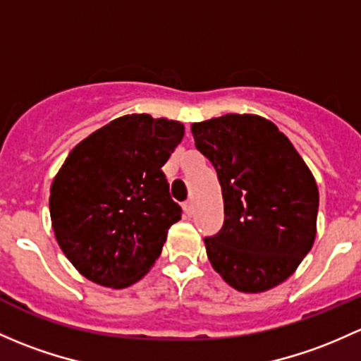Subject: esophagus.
<instances>
[{
    "label": "esophagus",
    "instance_id": "esophagus-1",
    "mask_svg": "<svg viewBox=\"0 0 361 361\" xmlns=\"http://www.w3.org/2000/svg\"><path fill=\"white\" fill-rule=\"evenodd\" d=\"M183 209H185V212H187L188 216L192 214V212H193V200L192 199L185 200V202H183Z\"/></svg>",
    "mask_w": 361,
    "mask_h": 361
}]
</instances>
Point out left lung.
Returning a JSON list of instances; mask_svg holds the SVG:
<instances>
[{
    "label": "left lung",
    "mask_w": 361,
    "mask_h": 361,
    "mask_svg": "<svg viewBox=\"0 0 361 361\" xmlns=\"http://www.w3.org/2000/svg\"><path fill=\"white\" fill-rule=\"evenodd\" d=\"M195 147L221 185L225 221L204 238L212 268L240 292L287 280L317 235L314 178L279 128L252 114L192 124Z\"/></svg>",
    "instance_id": "obj_1"
}]
</instances>
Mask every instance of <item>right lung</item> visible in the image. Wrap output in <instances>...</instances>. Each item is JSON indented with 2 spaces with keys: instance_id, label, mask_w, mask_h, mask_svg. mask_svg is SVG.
<instances>
[{
  "instance_id": "1",
  "label": "right lung",
  "mask_w": 361,
  "mask_h": 361,
  "mask_svg": "<svg viewBox=\"0 0 361 361\" xmlns=\"http://www.w3.org/2000/svg\"><path fill=\"white\" fill-rule=\"evenodd\" d=\"M185 135L183 124L131 114L75 145L50 190L60 249L82 276L124 289L161 256L181 219L162 166Z\"/></svg>"
}]
</instances>
